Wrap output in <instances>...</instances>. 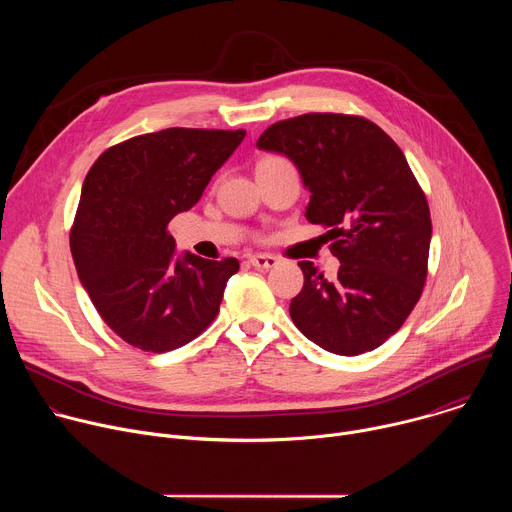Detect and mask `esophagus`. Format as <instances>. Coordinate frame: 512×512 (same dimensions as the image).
Here are the masks:
<instances>
[{"label":"esophagus","instance_id":"esophagus-1","mask_svg":"<svg viewBox=\"0 0 512 512\" xmlns=\"http://www.w3.org/2000/svg\"><path fill=\"white\" fill-rule=\"evenodd\" d=\"M249 263L257 269H271L277 265V257L273 255H265V253H257V255H251L249 257Z\"/></svg>","mask_w":512,"mask_h":512}]
</instances>
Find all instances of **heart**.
<instances>
[{
    "label": "heart",
    "instance_id": "b5f03b06",
    "mask_svg": "<svg viewBox=\"0 0 512 512\" xmlns=\"http://www.w3.org/2000/svg\"><path fill=\"white\" fill-rule=\"evenodd\" d=\"M267 160H275V158H267Z\"/></svg>",
    "mask_w": 512,
    "mask_h": 512
}]
</instances>
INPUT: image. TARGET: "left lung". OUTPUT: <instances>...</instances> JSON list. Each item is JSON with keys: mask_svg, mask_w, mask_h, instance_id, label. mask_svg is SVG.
<instances>
[{"mask_svg": "<svg viewBox=\"0 0 512 512\" xmlns=\"http://www.w3.org/2000/svg\"><path fill=\"white\" fill-rule=\"evenodd\" d=\"M257 148L296 164L310 192L306 218L330 229L340 261L332 281L300 261L291 320L328 352L375 350L415 308L431 241L429 206L399 145L364 117L308 113L267 127Z\"/></svg>", "mask_w": 512, "mask_h": 512, "instance_id": "left-lung-1", "label": "left lung"}]
</instances>
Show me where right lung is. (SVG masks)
<instances>
[{"label":"right lung","instance_id":"obj_1","mask_svg":"<svg viewBox=\"0 0 512 512\" xmlns=\"http://www.w3.org/2000/svg\"><path fill=\"white\" fill-rule=\"evenodd\" d=\"M243 139L245 129L170 127L113 145L89 170L70 251L97 312L127 344L168 352L216 318L239 261L178 255L168 223Z\"/></svg>","mask_w":512,"mask_h":512}]
</instances>
